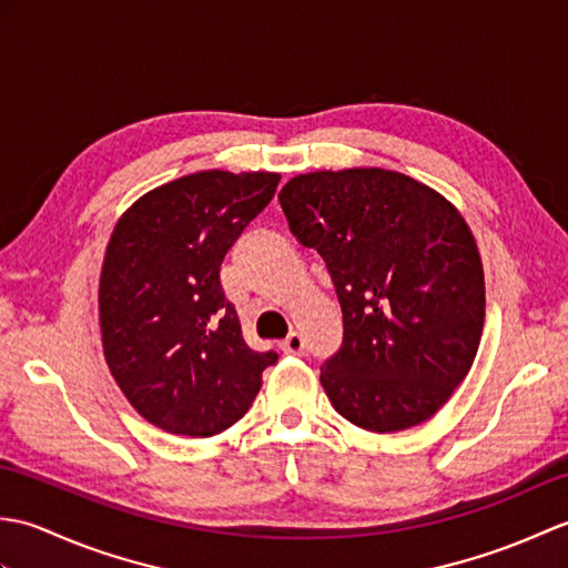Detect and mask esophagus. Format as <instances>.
I'll list each match as a JSON object with an SVG mask.
<instances>
[{
  "instance_id": "1",
  "label": "esophagus",
  "mask_w": 568,
  "mask_h": 568,
  "mask_svg": "<svg viewBox=\"0 0 568 568\" xmlns=\"http://www.w3.org/2000/svg\"><path fill=\"white\" fill-rule=\"evenodd\" d=\"M281 348L285 354H295V356H303L305 354V336L300 332H291L281 342Z\"/></svg>"
}]
</instances>
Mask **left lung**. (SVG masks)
Returning <instances> with one entry per match:
<instances>
[{
    "mask_svg": "<svg viewBox=\"0 0 568 568\" xmlns=\"http://www.w3.org/2000/svg\"><path fill=\"white\" fill-rule=\"evenodd\" d=\"M277 200L342 305L344 339L320 376L336 413L381 434L429 419L484 332V265L464 216L383 168L297 175Z\"/></svg>",
    "mask_w": 568,
    "mask_h": 568,
    "instance_id": "8db88e82",
    "label": "left lung"
}]
</instances>
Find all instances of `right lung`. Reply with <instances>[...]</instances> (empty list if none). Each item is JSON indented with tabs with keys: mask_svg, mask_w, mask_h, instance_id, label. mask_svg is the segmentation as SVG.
Here are the masks:
<instances>
[{
	"mask_svg": "<svg viewBox=\"0 0 568 568\" xmlns=\"http://www.w3.org/2000/svg\"><path fill=\"white\" fill-rule=\"evenodd\" d=\"M277 183V173L204 171L151 190L119 220L100 277L104 358L151 425L185 437L229 429L277 361L244 342L220 277Z\"/></svg>",
	"mask_w": 568,
	"mask_h": 568,
	"instance_id": "add662e5",
	"label": "right lung"
}]
</instances>
